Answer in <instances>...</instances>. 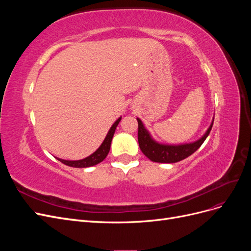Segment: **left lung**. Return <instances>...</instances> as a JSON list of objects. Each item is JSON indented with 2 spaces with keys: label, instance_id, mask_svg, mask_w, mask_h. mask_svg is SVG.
<instances>
[{
  "label": "left lung",
  "instance_id": "left-lung-1",
  "mask_svg": "<svg viewBox=\"0 0 251 251\" xmlns=\"http://www.w3.org/2000/svg\"><path fill=\"white\" fill-rule=\"evenodd\" d=\"M137 121L138 143L141 151L150 159V160L160 163H175L183 160V159L187 158L188 156H191L202 146V143L207 138V136L210 133L212 125H214V121H212L206 133H205L199 140L191 143L172 146V144H163L155 141L151 138L149 131L144 127L142 121L139 118H137Z\"/></svg>",
  "mask_w": 251,
  "mask_h": 251
}]
</instances>
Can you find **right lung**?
<instances>
[{
  "mask_svg": "<svg viewBox=\"0 0 251 251\" xmlns=\"http://www.w3.org/2000/svg\"><path fill=\"white\" fill-rule=\"evenodd\" d=\"M120 120H121V117H119L115 121V123L113 124L107 136H105L104 140L102 141L101 146L98 148L93 154H91L87 158H83V159H81V160H64V159H60V158H56V159L58 161H60L68 166H72V168H80V169L81 168H90V166H93V165H96L100 162H101L109 154L113 136H114V133H115L116 126H118Z\"/></svg>",
  "mask_w": 251,
  "mask_h": 251,
  "instance_id": "obj_1",
  "label": "right lung"
}]
</instances>
